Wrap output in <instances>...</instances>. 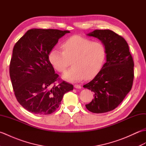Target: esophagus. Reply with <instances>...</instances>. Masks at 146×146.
<instances>
[{
    "mask_svg": "<svg viewBox=\"0 0 146 146\" xmlns=\"http://www.w3.org/2000/svg\"><path fill=\"white\" fill-rule=\"evenodd\" d=\"M74 87H75V88H77V89H81L82 88L81 86L79 85H74Z\"/></svg>",
    "mask_w": 146,
    "mask_h": 146,
    "instance_id": "obj_1",
    "label": "esophagus"
}]
</instances>
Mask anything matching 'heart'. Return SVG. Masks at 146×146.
Segmentation results:
<instances>
[{
    "mask_svg": "<svg viewBox=\"0 0 146 146\" xmlns=\"http://www.w3.org/2000/svg\"><path fill=\"white\" fill-rule=\"evenodd\" d=\"M63 51L53 48L48 56L49 60L56 70L64 72L72 60V68L63 75L70 82H77L85 78L92 79L102 69L106 58V49L100 42L75 35L62 43Z\"/></svg>",
    "mask_w": 146,
    "mask_h": 146,
    "instance_id": "heart-1",
    "label": "heart"
}]
</instances>
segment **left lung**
<instances>
[{"label":"left lung","mask_w":146,"mask_h":146,"mask_svg":"<svg viewBox=\"0 0 146 146\" xmlns=\"http://www.w3.org/2000/svg\"><path fill=\"white\" fill-rule=\"evenodd\" d=\"M100 40L106 49V63L95 78L83 87L94 93L86 108L95 113L115 109L131 91L134 80V61L127 42L109 29L95 30L86 35Z\"/></svg>","instance_id":"1"}]
</instances>
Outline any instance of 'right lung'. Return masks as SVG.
I'll return each mask as SVG.
<instances>
[{
    "label": "right lung",
    "instance_id": "1",
    "mask_svg": "<svg viewBox=\"0 0 146 146\" xmlns=\"http://www.w3.org/2000/svg\"><path fill=\"white\" fill-rule=\"evenodd\" d=\"M69 31L33 29L15 43L9 73L15 97L29 112L38 115L53 113L63 95L73 90V85L59 79L48 56L59 39Z\"/></svg>",
    "mask_w": 146,
    "mask_h": 146
}]
</instances>
